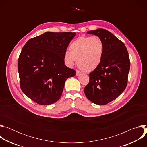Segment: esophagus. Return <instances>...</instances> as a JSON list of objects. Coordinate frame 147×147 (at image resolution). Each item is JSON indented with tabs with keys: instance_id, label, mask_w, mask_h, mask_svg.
I'll list each match as a JSON object with an SVG mask.
<instances>
[{
	"instance_id": "34e87169",
	"label": "esophagus",
	"mask_w": 147,
	"mask_h": 147,
	"mask_svg": "<svg viewBox=\"0 0 147 147\" xmlns=\"http://www.w3.org/2000/svg\"><path fill=\"white\" fill-rule=\"evenodd\" d=\"M81 72L79 70H76V76H80L81 74Z\"/></svg>"
}]
</instances>
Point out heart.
Wrapping results in <instances>:
<instances>
[{"label":"heart","mask_w":147,"mask_h":147,"mask_svg":"<svg viewBox=\"0 0 147 147\" xmlns=\"http://www.w3.org/2000/svg\"><path fill=\"white\" fill-rule=\"evenodd\" d=\"M70 51L65 53L66 63L72 66L78 60L80 68L86 71L95 70L101 61L104 46L102 40L98 36L81 37L71 44Z\"/></svg>","instance_id":"obj_1"}]
</instances>
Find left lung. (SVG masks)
Returning a JSON list of instances; mask_svg holds the SVG:
<instances>
[{
  "label": "left lung",
  "mask_w": 147,
  "mask_h": 147,
  "mask_svg": "<svg viewBox=\"0 0 147 147\" xmlns=\"http://www.w3.org/2000/svg\"><path fill=\"white\" fill-rule=\"evenodd\" d=\"M87 33L98 36L104 49L100 64L89 74L90 81L84 91L91 102L104 105L116 99L127 87L130 67L129 53L123 42L107 30Z\"/></svg>",
  "instance_id": "8db88e82"
}]
</instances>
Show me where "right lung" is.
<instances>
[{"instance_id":"obj_1","label":"right lung","mask_w":147,"mask_h":147,"mask_svg":"<svg viewBox=\"0 0 147 147\" xmlns=\"http://www.w3.org/2000/svg\"><path fill=\"white\" fill-rule=\"evenodd\" d=\"M75 32H47L29 39L18 60L20 86L35 103L48 105L61 96L66 80L76 71L65 65L64 55Z\"/></svg>"}]
</instances>
